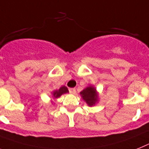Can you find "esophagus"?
I'll return each instance as SVG.
<instances>
[{
	"instance_id": "obj_1",
	"label": "esophagus",
	"mask_w": 149,
	"mask_h": 149,
	"mask_svg": "<svg viewBox=\"0 0 149 149\" xmlns=\"http://www.w3.org/2000/svg\"><path fill=\"white\" fill-rule=\"evenodd\" d=\"M69 92L71 94H75L76 93V88H69Z\"/></svg>"
}]
</instances>
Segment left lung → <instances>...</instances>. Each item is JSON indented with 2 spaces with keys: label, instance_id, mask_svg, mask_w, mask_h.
<instances>
[{
  "label": "left lung",
  "instance_id": "obj_1",
  "mask_svg": "<svg viewBox=\"0 0 149 149\" xmlns=\"http://www.w3.org/2000/svg\"><path fill=\"white\" fill-rule=\"evenodd\" d=\"M82 98L89 106L94 105L98 100V96L96 95V90L93 87H87L80 92Z\"/></svg>",
  "mask_w": 149,
  "mask_h": 149
}]
</instances>
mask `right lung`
<instances>
[{"label": "right lung", "instance_id": "obj_1", "mask_svg": "<svg viewBox=\"0 0 149 149\" xmlns=\"http://www.w3.org/2000/svg\"><path fill=\"white\" fill-rule=\"evenodd\" d=\"M67 92H68V89H67V87H66V86H62V87L60 88L59 90L54 91V92H53V95L54 98H58V97H60L61 95H63V94L64 93H67Z\"/></svg>", "mask_w": 149, "mask_h": 149}]
</instances>
